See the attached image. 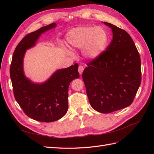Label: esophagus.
<instances>
[{"label":"esophagus","instance_id":"obj_1","mask_svg":"<svg viewBox=\"0 0 154 154\" xmlns=\"http://www.w3.org/2000/svg\"><path fill=\"white\" fill-rule=\"evenodd\" d=\"M83 69H84V68H83V66H82V65H80V66H79V67H78V72H79V73H80V75H82V74Z\"/></svg>","mask_w":154,"mask_h":154}]
</instances>
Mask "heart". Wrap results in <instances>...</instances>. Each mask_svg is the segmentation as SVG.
<instances>
[{
    "label": "heart",
    "mask_w": 154,
    "mask_h": 154,
    "mask_svg": "<svg viewBox=\"0 0 154 154\" xmlns=\"http://www.w3.org/2000/svg\"><path fill=\"white\" fill-rule=\"evenodd\" d=\"M108 35L101 27L83 26L76 27L67 35L69 44L76 48H83L87 58H96L101 54L108 42Z\"/></svg>",
    "instance_id": "b5f03b06"
}]
</instances>
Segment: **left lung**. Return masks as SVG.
I'll return each mask as SVG.
<instances>
[{
  "label": "left lung",
  "mask_w": 154,
  "mask_h": 154,
  "mask_svg": "<svg viewBox=\"0 0 154 154\" xmlns=\"http://www.w3.org/2000/svg\"><path fill=\"white\" fill-rule=\"evenodd\" d=\"M113 38L106 49L87 63L82 74L91 106L108 114L132 104L140 86V55L128 32L110 23Z\"/></svg>",
  "instance_id": "1"
}]
</instances>
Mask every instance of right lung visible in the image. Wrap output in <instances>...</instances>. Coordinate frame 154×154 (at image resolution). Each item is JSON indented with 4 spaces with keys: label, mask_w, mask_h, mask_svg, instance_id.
Here are the masks:
<instances>
[{
    "label": "right lung",
    "mask_w": 154,
    "mask_h": 154,
    "mask_svg": "<svg viewBox=\"0 0 154 154\" xmlns=\"http://www.w3.org/2000/svg\"><path fill=\"white\" fill-rule=\"evenodd\" d=\"M55 26V23H52L25 36L14 51L10 66L16 101L28 117L41 122H55L67 113L69 84L80 77L78 63L58 70L42 84L32 83L24 76L23 58L26 50L35 45L42 33Z\"/></svg>",
    "instance_id": "add662e5"
}]
</instances>
